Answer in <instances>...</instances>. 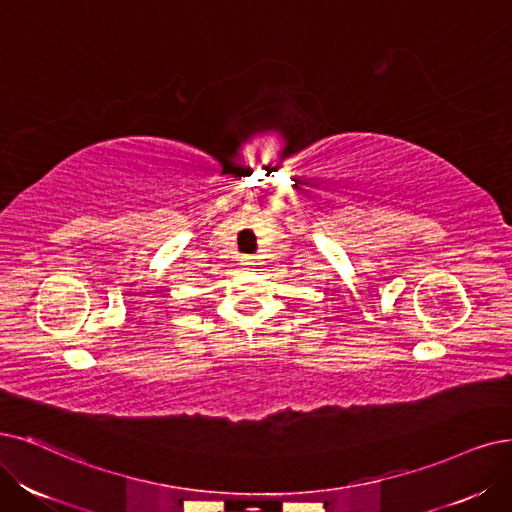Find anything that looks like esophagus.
Returning a JSON list of instances; mask_svg holds the SVG:
<instances>
[{"label": "esophagus", "mask_w": 512, "mask_h": 512, "mask_svg": "<svg viewBox=\"0 0 512 512\" xmlns=\"http://www.w3.org/2000/svg\"><path fill=\"white\" fill-rule=\"evenodd\" d=\"M255 266H257V263H255L253 257H242V259H240V268H242L244 272H251Z\"/></svg>", "instance_id": "34e87169"}]
</instances>
